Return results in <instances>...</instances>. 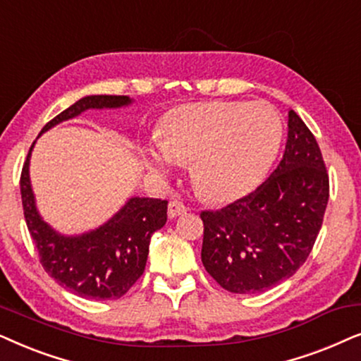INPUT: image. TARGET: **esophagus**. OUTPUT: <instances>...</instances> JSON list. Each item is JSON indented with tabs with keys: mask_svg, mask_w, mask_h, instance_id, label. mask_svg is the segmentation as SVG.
I'll return each mask as SVG.
<instances>
[{
	"mask_svg": "<svg viewBox=\"0 0 361 361\" xmlns=\"http://www.w3.org/2000/svg\"><path fill=\"white\" fill-rule=\"evenodd\" d=\"M188 208H186L185 203H181V201H170V204H168V216L170 218H176V216L180 214H185Z\"/></svg>",
	"mask_w": 361,
	"mask_h": 361,
	"instance_id": "obj_1",
	"label": "esophagus"
}]
</instances>
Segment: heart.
Segmentation results:
<instances>
[{
	"mask_svg": "<svg viewBox=\"0 0 361 361\" xmlns=\"http://www.w3.org/2000/svg\"><path fill=\"white\" fill-rule=\"evenodd\" d=\"M282 142V120L266 102H201L176 109L163 123L161 150L147 153L153 171L191 163L204 200L228 203L256 188Z\"/></svg>",
	"mask_w": 361,
	"mask_h": 361,
	"instance_id": "b5f03b06",
	"label": "heart"
}]
</instances>
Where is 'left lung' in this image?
Returning <instances> with one entry per match:
<instances>
[{
    "label": "left lung",
    "instance_id": "obj_1",
    "mask_svg": "<svg viewBox=\"0 0 361 361\" xmlns=\"http://www.w3.org/2000/svg\"><path fill=\"white\" fill-rule=\"evenodd\" d=\"M330 183L314 133L289 112L286 152L252 193L218 211H201V261L233 294H256L294 276L314 247Z\"/></svg>",
    "mask_w": 361,
    "mask_h": 361
}]
</instances>
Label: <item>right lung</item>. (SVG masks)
<instances>
[{"label":"right lung","mask_w":361,"mask_h":361,"mask_svg":"<svg viewBox=\"0 0 361 361\" xmlns=\"http://www.w3.org/2000/svg\"><path fill=\"white\" fill-rule=\"evenodd\" d=\"M127 104H130L127 95H89L56 115L41 133L87 109H112ZM32 145L23 165L19 186L24 219L39 252V262L59 286L77 295L95 300L120 299L145 271L152 234L166 223L168 201L132 198L109 223L92 233L77 238L61 236L36 211L30 183Z\"/></svg>","instance_id":"add662e5"}]
</instances>
